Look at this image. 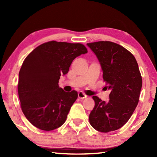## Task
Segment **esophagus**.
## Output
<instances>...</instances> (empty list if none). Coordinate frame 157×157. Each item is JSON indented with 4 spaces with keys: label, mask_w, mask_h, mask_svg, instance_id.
<instances>
[{
    "label": "esophagus",
    "mask_w": 157,
    "mask_h": 157,
    "mask_svg": "<svg viewBox=\"0 0 157 157\" xmlns=\"http://www.w3.org/2000/svg\"><path fill=\"white\" fill-rule=\"evenodd\" d=\"M78 98H80V99H84V98H86V95H85L83 92L79 91L78 93Z\"/></svg>",
    "instance_id": "esophagus-1"
}]
</instances>
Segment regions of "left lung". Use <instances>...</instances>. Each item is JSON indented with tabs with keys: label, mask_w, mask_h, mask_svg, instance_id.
<instances>
[{
	"label": "left lung",
	"mask_w": 157,
	"mask_h": 157,
	"mask_svg": "<svg viewBox=\"0 0 157 157\" xmlns=\"http://www.w3.org/2000/svg\"><path fill=\"white\" fill-rule=\"evenodd\" d=\"M97 57L102 71L109 100L93 96L95 106L89 114L91 125L98 132H109L123 127L136 109L142 78L136 59L123 46L111 41L87 44Z\"/></svg>",
	"instance_id": "obj_1"
}]
</instances>
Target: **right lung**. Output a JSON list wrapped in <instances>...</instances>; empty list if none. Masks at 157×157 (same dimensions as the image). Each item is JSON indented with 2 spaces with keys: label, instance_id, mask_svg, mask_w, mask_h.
<instances>
[{
  "label": "right lung",
  "instance_id": "right-lung-1",
  "mask_svg": "<svg viewBox=\"0 0 157 157\" xmlns=\"http://www.w3.org/2000/svg\"><path fill=\"white\" fill-rule=\"evenodd\" d=\"M86 53L81 44L52 41L25 58L18 74V93L23 113L34 127L51 131L65 123L78 95L59 88V79L76 57Z\"/></svg>",
  "mask_w": 157,
  "mask_h": 157
}]
</instances>
